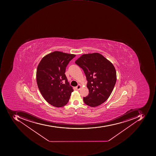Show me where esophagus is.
Returning a JSON list of instances; mask_svg holds the SVG:
<instances>
[{"instance_id": "obj_1", "label": "esophagus", "mask_w": 156, "mask_h": 156, "mask_svg": "<svg viewBox=\"0 0 156 156\" xmlns=\"http://www.w3.org/2000/svg\"><path fill=\"white\" fill-rule=\"evenodd\" d=\"M81 88H82V85L80 84L78 85L76 87V89L77 90H79Z\"/></svg>"}]
</instances>
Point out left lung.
<instances>
[{"label": "left lung", "instance_id": "obj_1", "mask_svg": "<svg viewBox=\"0 0 156 156\" xmlns=\"http://www.w3.org/2000/svg\"><path fill=\"white\" fill-rule=\"evenodd\" d=\"M75 63L83 69L88 81L89 93L84 102L92 107L100 105L109 98L116 83L114 66L98 53L83 54Z\"/></svg>", "mask_w": 156, "mask_h": 156}]
</instances>
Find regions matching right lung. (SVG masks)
<instances>
[{"label": "right lung", "mask_w": 156, "mask_h": 156, "mask_svg": "<svg viewBox=\"0 0 156 156\" xmlns=\"http://www.w3.org/2000/svg\"><path fill=\"white\" fill-rule=\"evenodd\" d=\"M75 56L55 51L45 56L38 65L36 78L39 90L45 100L54 107L66 105L73 91L65 73Z\"/></svg>", "instance_id": "add662e5"}]
</instances>
